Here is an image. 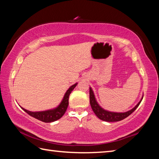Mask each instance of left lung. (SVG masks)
Wrapping results in <instances>:
<instances>
[{"label":"left lung","instance_id":"1","mask_svg":"<svg viewBox=\"0 0 159 159\" xmlns=\"http://www.w3.org/2000/svg\"><path fill=\"white\" fill-rule=\"evenodd\" d=\"M142 99H143V95H142V98L138 103L137 104L133 109L129 110V111H125V112L110 111H108V110L103 109L100 105H99L95 98V94H94L92 88L90 87V103L91 108H92L93 111H94V113H95L97 116H98L99 119L104 120V121H107V122L120 121V120L127 118L128 116H130L132 113L134 111V110L138 108V106L139 105V104H140V102H142Z\"/></svg>","mask_w":159,"mask_h":159}]
</instances>
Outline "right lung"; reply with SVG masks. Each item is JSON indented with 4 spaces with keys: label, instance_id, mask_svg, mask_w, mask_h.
<instances>
[{
    "label": "right lung",
    "instance_id": "1",
    "mask_svg": "<svg viewBox=\"0 0 159 159\" xmlns=\"http://www.w3.org/2000/svg\"><path fill=\"white\" fill-rule=\"evenodd\" d=\"M77 84L78 83H75V84L72 85L71 87H69V89L66 90V92L64 94V98L60 102V104L57 107H55V108L41 111H31L22 108L21 107V108L25 112L27 113L29 115H30L31 116L36 118V119L41 120V121L45 123H51L55 121V120H57L60 118L62 117L64 113L66 112L67 107H68L69 105V95L72 92V90L77 85Z\"/></svg>",
    "mask_w": 159,
    "mask_h": 159
}]
</instances>
